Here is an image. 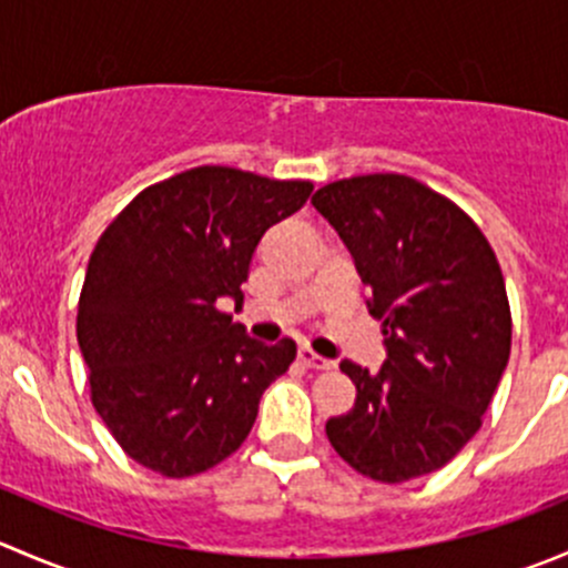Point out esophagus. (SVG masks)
<instances>
[{
	"mask_svg": "<svg viewBox=\"0 0 568 568\" xmlns=\"http://www.w3.org/2000/svg\"><path fill=\"white\" fill-rule=\"evenodd\" d=\"M300 363L305 365V368H313V371H332V368H335V363H332V359H324L321 354L313 352V348H300Z\"/></svg>",
	"mask_w": 568,
	"mask_h": 568,
	"instance_id": "obj_1",
	"label": "esophagus"
}]
</instances>
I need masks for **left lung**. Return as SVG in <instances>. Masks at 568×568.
Returning <instances> with one entry per match:
<instances>
[{
    "label": "left lung",
    "instance_id": "1",
    "mask_svg": "<svg viewBox=\"0 0 568 568\" xmlns=\"http://www.w3.org/2000/svg\"><path fill=\"white\" fill-rule=\"evenodd\" d=\"M311 203L352 252L387 346L376 374L343 359L357 398L326 437L382 484L434 473L475 437L511 354L495 250L454 200L409 175L343 178Z\"/></svg>",
    "mask_w": 568,
    "mask_h": 568
}]
</instances>
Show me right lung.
<instances>
[{
  "instance_id": "right-lung-1",
  "label": "right lung",
  "mask_w": 568,
  "mask_h": 568,
  "mask_svg": "<svg viewBox=\"0 0 568 568\" xmlns=\"http://www.w3.org/2000/svg\"><path fill=\"white\" fill-rule=\"evenodd\" d=\"M311 192V181L205 164L142 189L101 233L77 337L95 412L142 467L189 478L247 439L296 343H255L216 302L242 305L261 236Z\"/></svg>"
}]
</instances>
